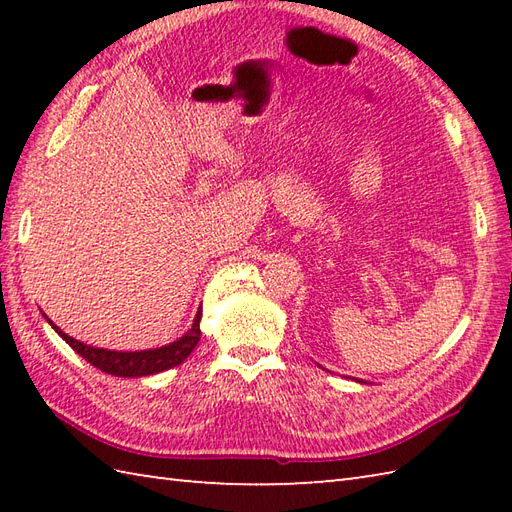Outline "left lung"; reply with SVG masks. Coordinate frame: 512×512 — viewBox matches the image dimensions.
I'll return each instance as SVG.
<instances>
[{"instance_id":"8db88e82","label":"left lung","mask_w":512,"mask_h":512,"mask_svg":"<svg viewBox=\"0 0 512 512\" xmlns=\"http://www.w3.org/2000/svg\"><path fill=\"white\" fill-rule=\"evenodd\" d=\"M358 383H363V380H358Z\"/></svg>"}]
</instances>
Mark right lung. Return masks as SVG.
<instances>
[{
    "mask_svg": "<svg viewBox=\"0 0 512 512\" xmlns=\"http://www.w3.org/2000/svg\"><path fill=\"white\" fill-rule=\"evenodd\" d=\"M43 317H46V314H43ZM200 319H202V308L195 312L191 328L184 332L178 341H173L169 345L154 347V350L118 352V350H103V347H94V345H85L81 341H76V339H72V336L65 334L59 325H54L46 317V321L52 325V330L57 332L76 354L83 356L90 365L99 367L101 372L112 374V376H123V378H140V376L160 374V372H165V369L180 365L200 341V334H202Z\"/></svg>",
    "mask_w": 512,
    "mask_h": 512,
    "instance_id": "add662e5",
    "label": "right lung"
}]
</instances>
